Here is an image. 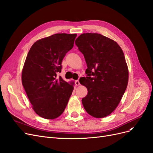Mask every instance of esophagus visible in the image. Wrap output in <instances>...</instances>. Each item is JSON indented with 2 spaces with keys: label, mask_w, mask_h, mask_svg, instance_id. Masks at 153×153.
I'll return each instance as SVG.
<instances>
[{
  "label": "esophagus",
  "mask_w": 153,
  "mask_h": 153,
  "mask_svg": "<svg viewBox=\"0 0 153 153\" xmlns=\"http://www.w3.org/2000/svg\"><path fill=\"white\" fill-rule=\"evenodd\" d=\"M75 85H76V86H78L80 85V82H79V81L78 80H76L75 81Z\"/></svg>",
  "instance_id": "obj_1"
}]
</instances>
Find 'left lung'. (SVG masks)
I'll use <instances>...</instances> for the list:
<instances>
[{"mask_svg": "<svg viewBox=\"0 0 153 153\" xmlns=\"http://www.w3.org/2000/svg\"><path fill=\"white\" fill-rule=\"evenodd\" d=\"M75 44L84 54L87 69L80 82L88 93L82 102L86 112L103 118L117 108L128 84L129 71L123 51L112 39L96 33L79 36Z\"/></svg>", "mask_w": 153, "mask_h": 153, "instance_id": "1", "label": "left lung"}]
</instances>
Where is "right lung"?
<instances>
[{
	"label": "right lung",
	"instance_id": "right-lung-1",
	"mask_svg": "<svg viewBox=\"0 0 153 153\" xmlns=\"http://www.w3.org/2000/svg\"><path fill=\"white\" fill-rule=\"evenodd\" d=\"M77 34H55L32 45L22 72V83L32 108L40 117L54 119L65 110L74 89L73 83L61 76L62 61Z\"/></svg>",
	"mask_w": 153,
	"mask_h": 153
}]
</instances>
